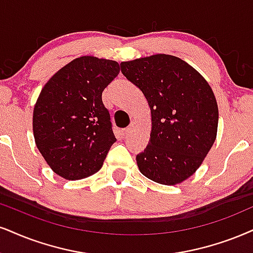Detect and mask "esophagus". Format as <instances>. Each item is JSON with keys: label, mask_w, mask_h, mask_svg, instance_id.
Returning <instances> with one entry per match:
<instances>
[{"label": "esophagus", "mask_w": 253, "mask_h": 253, "mask_svg": "<svg viewBox=\"0 0 253 253\" xmlns=\"http://www.w3.org/2000/svg\"><path fill=\"white\" fill-rule=\"evenodd\" d=\"M131 129H132L131 126H129V127H124V129H122V130H121V135L123 136V137L127 136V135H129L130 132H131Z\"/></svg>", "instance_id": "obj_1"}]
</instances>
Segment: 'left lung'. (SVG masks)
Here are the masks:
<instances>
[{
	"instance_id": "8db88e82",
	"label": "left lung",
	"mask_w": 253,
	"mask_h": 253,
	"mask_svg": "<svg viewBox=\"0 0 253 253\" xmlns=\"http://www.w3.org/2000/svg\"><path fill=\"white\" fill-rule=\"evenodd\" d=\"M151 110L150 142L136 156L141 172L176 185L196 172L217 137L218 105L204 77L185 61L157 54L122 62Z\"/></svg>"
}]
</instances>
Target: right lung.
Instances as JSON below:
<instances>
[{"label":"right lung","mask_w":253,"mask_h":253,"mask_svg":"<svg viewBox=\"0 0 253 253\" xmlns=\"http://www.w3.org/2000/svg\"><path fill=\"white\" fill-rule=\"evenodd\" d=\"M120 73L116 61L82 56L43 86L33 115L41 155L55 173L76 180L101 169L116 142L102 92Z\"/></svg>","instance_id":"1"}]
</instances>
